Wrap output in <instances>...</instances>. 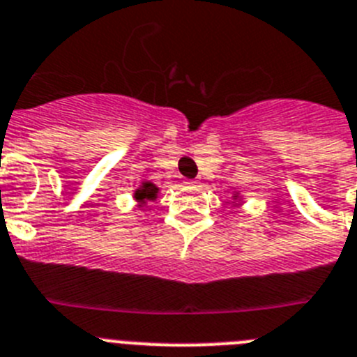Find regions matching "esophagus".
I'll return each mask as SVG.
<instances>
[{
	"mask_svg": "<svg viewBox=\"0 0 357 357\" xmlns=\"http://www.w3.org/2000/svg\"><path fill=\"white\" fill-rule=\"evenodd\" d=\"M197 179H188V181H185V185H197Z\"/></svg>",
	"mask_w": 357,
	"mask_h": 357,
	"instance_id": "1",
	"label": "esophagus"
}]
</instances>
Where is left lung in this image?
<instances>
[{
    "instance_id": "8db88e82",
    "label": "left lung",
    "mask_w": 357,
    "mask_h": 357,
    "mask_svg": "<svg viewBox=\"0 0 357 357\" xmlns=\"http://www.w3.org/2000/svg\"><path fill=\"white\" fill-rule=\"evenodd\" d=\"M234 197H237V196H234Z\"/></svg>"
}]
</instances>
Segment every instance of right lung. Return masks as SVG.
<instances>
[{"label": "right lung", "instance_id": "right-lung-1", "mask_svg": "<svg viewBox=\"0 0 357 357\" xmlns=\"http://www.w3.org/2000/svg\"><path fill=\"white\" fill-rule=\"evenodd\" d=\"M158 196V187L154 183L145 181L140 188H136L135 199L138 201V206H144L147 201H154Z\"/></svg>", "mask_w": 357, "mask_h": 357}]
</instances>
